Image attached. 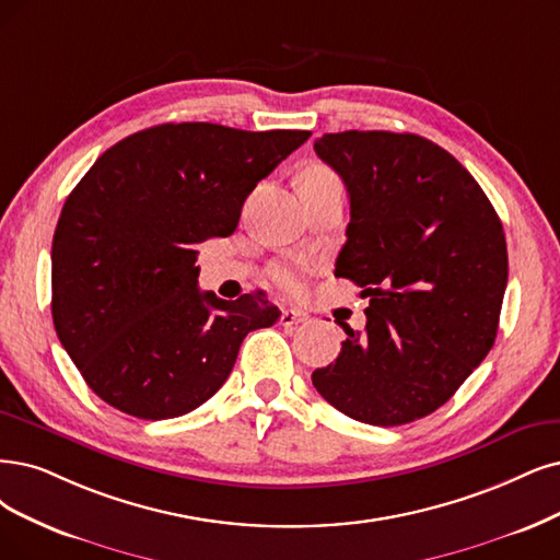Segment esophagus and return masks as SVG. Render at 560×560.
Listing matches in <instances>:
<instances>
[{"label":"esophagus","mask_w":560,"mask_h":560,"mask_svg":"<svg viewBox=\"0 0 560 560\" xmlns=\"http://www.w3.org/2000/svg\"><path fill=\"white\" fill-rule=\"evenodd\" d=\"M279 323L285 325V327L302 325V323H308V314L302 312V308H283L281 316H279Z\"/></svg>","instance_id":"esophagus-1"}]
</instances>
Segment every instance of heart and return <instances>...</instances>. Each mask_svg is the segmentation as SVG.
Here are the masks:
<instances>
[{"label": "heart", "mask_w": 560, "mask_h": 560, "mask_svg": "<svg viewBox=\"0 0 560 560\" xmlns=\"http://www.w3.org/2000/svg\"><path fill=\"white\" fill-rule=\"evenodd\" d=\"M300 186H339V179L332 171L325 168V165H314V168H308L302 175ZM272 279L285 293H302L304 279H306V267L304 265H277L272 269Z\"/></svg>", "instance_id": "obj_1"}]
</instances>
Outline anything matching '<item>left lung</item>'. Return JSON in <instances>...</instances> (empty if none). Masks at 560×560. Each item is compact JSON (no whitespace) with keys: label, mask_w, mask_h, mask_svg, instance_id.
<instances>
[{"label":"left lung","mask_w":560,"mask_h":560,"mask_svg":"<svg viewBox=\"0 0 560 560\" xmlns=\"http://www.w3.org/2000/svg\"><path fill=\"white\" fill-rule=\"evenodd\" d=\"M350 198L335 275L369 295L362 332L312 374L320 397L374 427L416 422L472 374L499 332L503 223L450 152L416 133L343 131L314 142Z\"/></svg>","instance_id":"left-lung-1"}]
</instances>
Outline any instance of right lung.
I'll return each instance as SVG.
<instances>
[{
  "label": "right lung",
  "instance_id": "add662e5",
  "mask_svg": "<svg viewBox=\"0 0 560 560\" xmlns=\"http://www.w3.org/2000/svg\"><path fill=\"white\" fill-rule=\"evenodd\" d=\"M308 136L159 124L96 159L52 237V323L96 397L142 420L186 416L244 337L277 323L260 291L202 293L196 244L233 235L246 196Z\"/></svg>",
  "mask_w": 560,
  "mask_h": 560
}]
</instances>
